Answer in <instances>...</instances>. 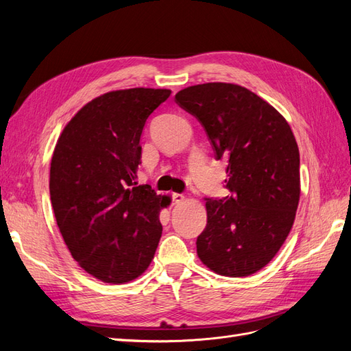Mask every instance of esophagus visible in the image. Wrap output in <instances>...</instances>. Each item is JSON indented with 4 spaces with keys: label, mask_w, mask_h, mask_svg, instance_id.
Masks as SVG:
<instances>
[{
    "label": "esophagus",
    "mask_w": 351,
    "mask_h": 351,
    "mask_svg": "<svg viewBox=\"0 0 351 351\" xmlns=\"http://www.w3.org/2000/svg\"><path fill=\"white\" fill-rule=\"evenodd\" d=\"M173 199L176 204H180V202H183L186 199V196L183 193H173Z\"/></svg>",
    "instance_id": "1"
}]
</instances>
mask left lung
Here are the masks:
<instances>
[{
	"mask_svg": "<svg viewBox=\"0 0 351 351\" xmlns=\"http://www.w3.org/2000/svg\"><path fill=\"white\" fill-rule=\"evenodd\" d=\"M176 99L205 127L227 164L231 196L205 197L197 256L224 277H247L274 259L300 200V154L290 124L256 93L234 83L195 84Z\"/></svg>",
	"mask_w": 351,
	"mask_h": 351,
	"instance_id": "8db88e82",
	"label": "left lung"
}]
</instances>
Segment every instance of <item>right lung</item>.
Returning a JSON list of instances; mask_svg holds the SVG:
<instances>
[{"mask_svg": "<svg viewBox=\"0 0 351 351\" xmlns=\"http://www.w3.org/2000/svg\"><path fill=\"white\" fill-rule=\"evenodd\" d=\"M171 90L132 88L92 99L62 129L49 169L57 226L73 259L108 284L149 267L171 196L137 184L143 125Z\"/></svg>", "mask_w": 351, "mask_h": 351, "instance_id": "right-lung-1", "label": "right lung"}]
</instances>
